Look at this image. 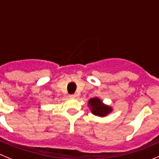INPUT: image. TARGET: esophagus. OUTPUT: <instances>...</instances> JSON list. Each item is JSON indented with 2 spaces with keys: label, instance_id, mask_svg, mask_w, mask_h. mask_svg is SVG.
Instances as JSON below:
<instances>
[{
  "label": "esophagus",
  "instance_id": "1",
  "mask_svg": "<svg viewBox=\"0 0 159 159\" xmlns=\"http://www.w3.org/2000/svg\"><path fill=\"white\" fill-rule=\"evenodd\" d=\"M69 97L71 99H75V98H77V95L76 94H72V95H70Z\"/></svg>",
  "mask_w": 159,
  "mask_h": 159
}]
</instances>
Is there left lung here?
<instances>
[{
    "instance_id": "left-lung-1",
    "label": "left lung",
    "mask_w": 159,
    "mask_h": 159,
    "mask_svg": "<svg viewBox=\"0 0 159 159\" xmlns=\"http://www.w3.org/2000/svg\"><path fill=\"white\" fill-rule=\"evenodd\" d=\"M88 107L94 116L99 117H106L113 111V108L109 105L102 102L99 97H93L90 99L88 102Z\"/></svg>"
}]
</instances>
